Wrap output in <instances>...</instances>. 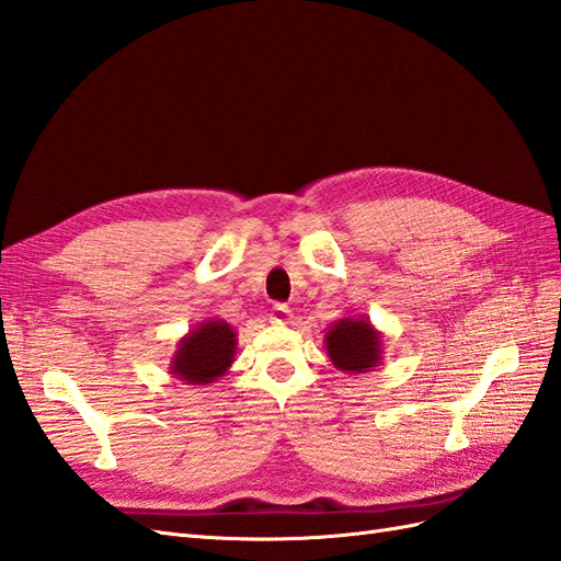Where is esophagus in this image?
<instances>
[{"instance_id": "obj_1", "label": "esophagus", "mask_w": 561, "mask_h": 561, "mask_svg": "<svg viewBox=\"0 0 561 561\" xmlns=\"http://www.w3.org/2000/svg\"><path fill=\"white\" fill-rule=\"evenodd\" d=\"M290 318H293V311L287 309V307H283V304H276V307L271 309V313H268V320L274 322V325H287V322H290Z\"/></svg>"}]
</instances>
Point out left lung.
<instances>
[{"label": "left lung", "instance_id": "obj_1", "mask_svg": "<svg viewBox=\"0 0 561 561\" xmlns=\"http://www.w3.org/2000/svg\"><path fill=\"white\" fill-rule=\"evenodd\" d=\"M330 363L346 375H365L381 365L383 339L367 316L346 313L325 330Z\"/></svg>", "mask_w": 561, "mask_h": 561}]
</instances>
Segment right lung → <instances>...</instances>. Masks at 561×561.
<instances>
[{"instance_id": "1", "label": "right lung", "mask_w": 561, "mask_h": 561, "mask_svg": "<svg viewBox=\"0 0 561 561\" xmlns=\"http://www.w3.org/2000/svg\"><path fill=\"white\" fill-rule=\"evenodd\" d=\"M239 334L222 318L201 320L178 339L171 358V375L190 386H210L225 377L236 358Z\"/></svg>"}]
</instances>
